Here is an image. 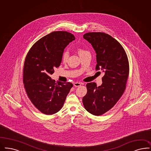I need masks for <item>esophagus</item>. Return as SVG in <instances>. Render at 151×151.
Masks as SVG:
<instances>
[{
    "instance_id": "1",
    "label": "esophagus",
    "mask_w": 151,
    "mask_h": 151,
    "mask_svg": "<svg viewBox=\"0 0 151 151\" xmlns=\"http://www.w3.org/2000/svg\"><path fill=\"white\" fill-rule=\"evenodd\" d=\"M81 84H82L81 83H79V82H75L74 83V86H75V87H79V86H81Z\"/></svg>"
}]
</instances>
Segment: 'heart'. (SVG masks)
<instances>
[{"mask_svg": "<svg viewBox=\"0 0 151 151\" xmlns=\"http://www.w3.org/2000/svg\"><path fill=\"white\" fill-rule=\"evenodd\" d=\"M86 52H87V51L84 50H82L81 49H79L78 50V54L79 55L82 54H83V53ZM68 56H69V54H68L67 51H64L63 52V55H62V60H63V62H66L67 60Z\"/></svg>", "mask_w": 151, "mask_h": 151, "instance_id": "heart-1", "label": "heart"}]
</instances>
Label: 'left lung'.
Wrapping results in <instances>:
<instances>
[{
	"label": "left lung",
	"instance_id": "1",
	"mask_svg": "<svg viewBox=\"0 0 151 151\" xmlns=\"http://www.w3.org/2000/svg\"><path fill=\"white\" fill-rule=\"evenodd\" d=\"M83 38L96 53V69L105 73L100 86L87 84V93L83 98L86 110L99 116L110 110L123 95L128 78V59L123 46L108 34L88 32Z\"/></svg>",
	"mask_w": 151,
	"mask_h": 151
}]
</instances>
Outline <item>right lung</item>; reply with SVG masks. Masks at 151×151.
Listing matches in <instances>:
<instances>
[{
  "label": "right lung",
  "instance_id": "obj_1",
  "mask_svg": "<svg viewBox=\"0 0 151 151\" xmlns=\"http://www.w3.org/2000/svg\"><path fill=\"white\" fill-rule=\"evenodd\" d=\"M75 40L67 31H55L38 40L28 51L23 68V83L32 103L46 115L59 111L73 84L57 82L50 76L62 63L64 49Z\"/></svg>",
  "mask_w": 151,
  "mask_h": 151
}]
</instances>
